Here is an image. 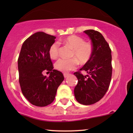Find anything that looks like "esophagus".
I'll list each match as a JSON object with an SVG mask.
<instances>
[{
  "instance_id": "1",
  "label": "esophagus",
  "mask_w": 133,
  "mask_h": 133,
  "mask_svg": "<svg viewBox=\"0 0 133 133\" xmlns=\"http://www.w3.org/2000/svg\"><path fill=\"white\" fill-rule=\"evenodd\" d=\"M68 76H69L68 73H64V76L65 78H66L67 77H68Z\"/></svg>"
}]
</instances>
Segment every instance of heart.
<instances>
[{
    "label": "heart",
    "mask_w": 133,
    "mask_h": 133,
    "mask_svg": "<svg viewBox=\"0 0 133 133\" xmlns=\"http://www.w3.org/2000/svg\"><path fill=\"white\" fill-rule=\"evenodd\" d=\"M65 44L73 49L71 59L60 58L55 63V67L59 71L67 72L77 68L78 60L80 63L86 64L90 60L93 53V45L89 42H85L84 39L76 35H71L64 39ZM59 43H53L49 50L50 57L56 59L59 54Z\"/></svg>",
    "instance_id": "1"
}]
</instances>
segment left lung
<instances>
[{
    "instance_id": "1",
    "label": "left lung",
    "mask_w": 133,
    "mask_h": 133,
    "mask_svg": "<svg viewBox=\"0 0 133 133\" xmlns=\"http://www.w3.org/2000/svg\"><path fill=\"white\" fill-rule=\"evenodd\" d=\"M91 39L93 53L90 60L74 74L78 79L74 88V96L81 104L91 105L97 103L105 95L112 76V56L109 44L99 32L90 29L84 31ZM84 70L88 73L84 76Z\"/></svg>"
}]
</instances>
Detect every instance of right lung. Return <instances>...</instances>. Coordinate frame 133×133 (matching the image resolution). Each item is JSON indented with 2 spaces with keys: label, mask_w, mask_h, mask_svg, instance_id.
Returning a JSON list of instances; mask_svg holds the SVG:
<instances>
[{
  "label": "right lung",
  "mask_w": 133,
  "mask_h": 133,
  "mask_svg": "<svg viewBox=\"0 0 133 133\" xmlns=\"http://www.w3.org/2000/svg\"><path fill=\"white\" fill-rule=\"evenodd\" d=\"M56 37L37 32L24 42L18 58L19 81L23 95L36 106L44 107L54 101L58 87L64 79L61 72L53 69L49 54ZM44 70L51 71L46 77Z\"/></svg>",
  "instance_id": "right-lung-1"
}]
</instances>
